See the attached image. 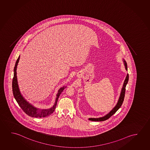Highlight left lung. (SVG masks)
Here are the masks:
<instances>
[{"mask_svg":"<svg viewBox=\"0 0 150 150\" xmlns=\"http://www.w3.org/2000/svg\"><path fill=\"white\" fill-rule=\"evenodd\" d=\"M122 60H123V62H124L125 69H126V71H127V63H126V61L124 59H123ZM128 79H129V75H128V74H127V76L126 77V79H125L124 83H123L122 89V90H121V92H120V96L119 97L117 103L116 104L115 106L113 108V109L109 113H108L106 115L104 116L103 117H101L99 118H89L88 120H91V121H95V122H96V121H97V122L104 121V120L108 119L111 116L113 115V114H114L116 112V111H117L121 107L122 103H123L124 100L126 86L127 83H128Z\"/></svg>","mask_w":150,"mask_h":150,"instance_id":"left-lung-1","label":"left lung"}]
</instances>
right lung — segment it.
I'll use <instances>...</instances> for the list:
<instances>
[{"mask_svg": "<svg viewBox=\"0 0 150 150\" xmlns=\"http://www.w3.org/2000/svg\"><path fill=\"white\" fill-rule=\"evenodd\" d=\"M20 58V55H19L15 64V67H14V75H13V78L12 81V91H13V94L14 96L15 99L16 100L18 105L20 106V108L23 110V111L27 115L30 116V117L42 118L45 117L50 115L55 110L58 98L60 96V94L62 93L65 88H67V86H64L60 88L59 89L58 93L56 95L57 97L55 99V103L54 104L53 106H52L50 108L42 109V108H37L36 107L34 106L24 98L20 92V90L18 87L17 76H16V69L19 62Z\"/></svg>", "mask_w": 150, "mask_h": 150, "instance_id": "right-lung-1", "label": "right lung"}]
</instances>
